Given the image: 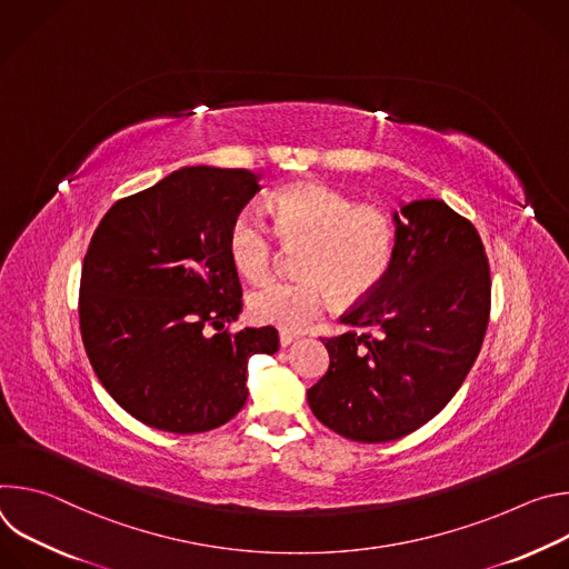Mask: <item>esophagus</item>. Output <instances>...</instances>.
Segmentation results:
<instances>
[{
	"instance_id": "obj_1",
	"label": "esophagus",
	"mask_w": 569,
	"mask_h": 569,
	"mask_svg": "<svg viewBox=\"0 0 569 569\" xmlns=\"http://www.w3.org/2000/svg\"><path fill=\"white\" fill-rule=\"evenodd\" d=\"M295 340H297L295 333H288V331H281V333H279V345H281V349L290 347Z\"/></svg>"
}]
</instances>
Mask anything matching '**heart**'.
<instances>
[{
    "label": "heart",
    "mask_w": 569,
    "mask_h": 569,
    "mask_svg": "<svg viewBox=\"0 0 569 569\" xmlns=\"http://www.w3.org/2000/svg\"><path fill=\"white\" fill-rule=\"evenodd\" d=\"M272 229L283 242H301L299 277L274 279L248 297L250 317L281 331H303L327 315L338 290L367 297L389 272L396 246L391 216L356 202L321 182H297L268 200ZM227 254L238 274L261 281L274 263V240L263 218L242 209L229 227Z\"/></svg>",
    "instance_id": "b5f03b06"
}]
</instances>
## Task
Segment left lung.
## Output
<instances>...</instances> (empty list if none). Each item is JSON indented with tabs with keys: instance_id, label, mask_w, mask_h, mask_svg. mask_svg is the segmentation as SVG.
<instances>
[{
	"instance_id": "8db88e82",
	"label": "left lung",
	"mask_w": 569,
	"mask_h": 569,
	"mask_svg": "<svg viewBox=\"0 0 569 569\" xmlns=\"http://www.w3.org/2000/svg\"><path fill=\"white\" fill-rule=\"evenodd\" d=\"M387 277L323 338L329 371L308 389L317 421L362 443L437 417L468 376L491 310V272L472 222L443 200L400 202Z\"/></svg>"
}]
</instances>
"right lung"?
<instances>
[{
    "label": "right lung",
    "instance_id": "right-lung-1",
    "mask_svg": "<svg viewBox=\"0 0 569 569\" xmlns=\"http://www.w3.org/2000/svg\"><path fill=\"white\" fill-rule=\"evenodd\" d=\"M259 180L184 167L114 202L90 240L80 336L108 393L154 430L227 423L248 400V360L279 349L272 327L224 331L242 310L227 236Z\"/></svg>",
    "mask_w": 569,
    "mask_h": 569
}]
</instances>
